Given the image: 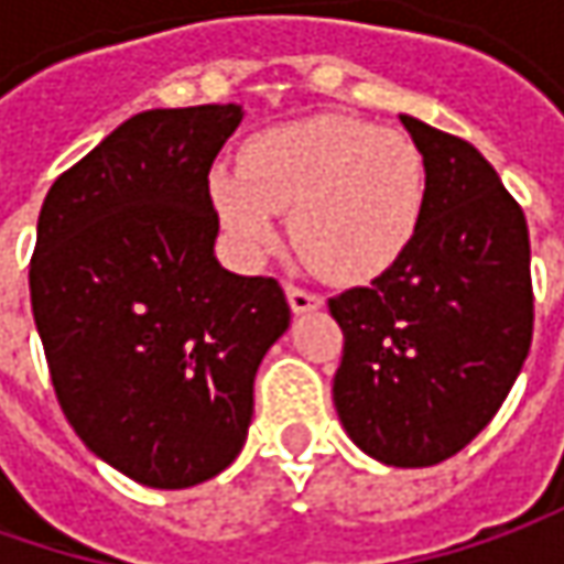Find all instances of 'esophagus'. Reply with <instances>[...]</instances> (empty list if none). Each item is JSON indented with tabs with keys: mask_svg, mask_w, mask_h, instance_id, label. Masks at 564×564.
<instances>
[{
	"mask_svg": "<svg viewBox=\"0 0 564 564\" xmlns=\"http://www.w3.org/2000/svg\"><path fill=\"white\" fill-rule=\"evenodd\" d=\"M286 300L293 312H312V308H322V296L312 293L306 286H296V283H286Z\"/></svg>",
	"mask_w": 564,
	"mask_h": 564,
	"instance_id": "esophagus-1",
	"label": "esophagus"
}]
</instances>
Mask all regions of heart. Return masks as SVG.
<instances>
[{
	"label": "heart",
	"instance_id": "heart-1",
	"mask_svg": "<svg viewBox=\"0 0 564 564\" xmlns=\"http://www.w3.org/2000/svg\"><path fill=\"white\" fill-rule=\"evenodd\" d=\"M426 158L404 132L318 116L258 132L239 170L210 176L224 227L249 252L278 242L290 214L300 252L337 283L379 278L413 246L426 210Z\"/></svg>",
	"mask_w": 564,
	"mask_h": 564
}]
</instances>
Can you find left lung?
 Wrapping results in <instances>:
<instances>
[{"label":"left lung","mask_w":564,"mask_h":564,"mask_svg":"<svg viewBox=\"0 0 564 564\" xmlns=\"http://www.w3.org/2000/svg\"><path fill=\"white\" fill-rule=\"evenodd\" d=\"M401 122L426 158V210L384 274L328 300L344 330L334 406L376 460L432 467L486 429L530 354V234L470 141Z\"/></svg>","instance_id":"1"}]
</instances>
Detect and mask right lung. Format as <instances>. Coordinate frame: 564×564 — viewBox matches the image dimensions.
<instances>
[{"instance_id":"1","label":"right lung","mask_w":564,"mask_h":564,"mask_svg":"<svg viewBox=\"0 0 564 564\" xmlns=\"http://www.w3.org/2000/svg\"><path fill=\"white\" fill-rule=\"evenodd\" d=\"M239 119L236 104L138 112L40 208L31 306L62 413L154 489L234 464L258 362L290 325L281 283L214 258L208 173Z\"/></svg>"}]
</instances>
